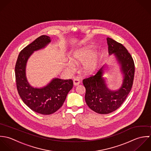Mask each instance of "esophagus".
<instances>
[{"label":"esophagus","instance_id":"obj_1","mask_svg":"<svg viewBox=\"0 0 151 151\" xmlns=\"http://www.w3.org/2000/svg\"><path fill=\"white\" fill-rule=\"evenodd\" d=\"M80 83V79L79 78H75L73 79V85L74 86H78Z\"/></svg>","mask_w":151,"mask_h":151}]
</instances>
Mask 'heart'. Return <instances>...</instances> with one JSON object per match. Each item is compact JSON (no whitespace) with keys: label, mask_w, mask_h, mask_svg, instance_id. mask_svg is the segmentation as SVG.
Wrapping results in <instances>:
<instances>
[{"label":"heart","mask_w":151,"mask_h":151,"mask_svg":"<svg viewBox=\"0 0 151 151\" xmlns=\"http://www.w3.org/2000/svg\"><path fill=\"white\" fill-rule=\"evenodd\" d=\"M94 50L91 48H84L78 51L72 57V61L75 63H83V69L86 73H91L96 69L99 57L97 54H94ZM68 66L71 69H73L74 64L72 62L68 63Z\"/></svg>","instance_id":"obj_1"}]
</instances>
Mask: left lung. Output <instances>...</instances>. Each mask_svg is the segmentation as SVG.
Returning a JSON list of instances; mask_svg holds the SVG:
<instances>
[{"mask_svg":"<svg viewBox=\"0 0 151 151\" xmlns=\"http://www.w3.org/2000/svg\"><path fill=\"white\" fill-rule=\"evenodd\" d=\"M107 41L109 53L115 57L123 75L121 86L116 91L107 88L106 78L103 77L108 68L107 65H104L95 75L83 80L87 105L93 111L101 114L110 113L120 107L131 89L135 72L134 60L127 50L112 38L107 37Z\"/></svg>","mask_w":151,"mask_h":151,"instance_id":"8db88e82","label":"left lung"}]
</instances>
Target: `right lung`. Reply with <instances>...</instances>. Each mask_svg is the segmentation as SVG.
<instances>
[{
    "mask_svg": "<svg viewBox=\"0 0 151 151\" xmlns=\"http://www.w3.org/2000/svg\"><path fill=\"white\" fill-rule=\"evenodd\" d=\"M51 38L41 35L20 52L15 66L18 93L23 101L32 111L44 115L51 114L62 106L68 92L73 88L71 79L54 78L46 86L37 88L31 86L26 76V65L34 51L44 48Z\"/></svg>",
    "mask_w": 151,
    "mask_h": 151,
    "instance_id": "add662e5",
    "label": "right lung"
}]
</instances>
